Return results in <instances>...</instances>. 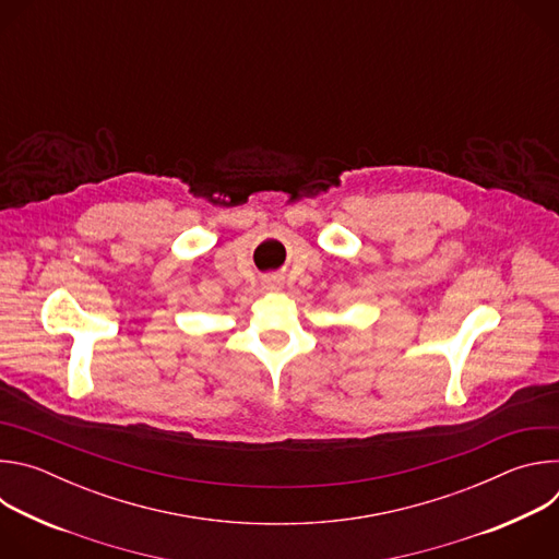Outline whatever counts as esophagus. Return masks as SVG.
I'll return each instance as SVG.
<instances>
[{
  "label": "esophagus",
  "mask_w": 559,
  "mask_h": 559,
  "mask_svg": "<svg viewBox=\"0 0 559 559\" xmlns=\"http://www.w3.org/2000/svg\"><path fill=\"white\" fill-rule=\"evenodd\" d=\"M267 285H272V287H278V285H281V278H276V276H270V278H267Z\"/></svg>",
  "instance_id": "1"
}]
</instances>
